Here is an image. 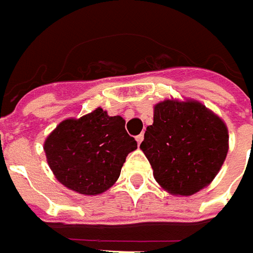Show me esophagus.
<instances>
[{"label": "esophagus", "instance_id": "1", "mask_svg": "<svg viewBox=\"0 0 253 253\" xmlns=\"http://www.w3.org/2000/svg\"><path fill=\"white\" fill-rule=\"evenodd\" d=\"M142 141H143V133H139V135L136 136V142H138V143L141 145Z\"/></svg>", "mask_w": 253, "mask_h": 253}]
</instances>
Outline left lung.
<instances>
[{"mask_svg":"<svg viewBox=\"0 0 253 253\" xmlns=\"http://www.w3.org/2000/svg\"><path fill=\"white\" fill-rule=\"evenodd\" d=\"M141 149L163 189L191 196L221 169L228 152V129L200 102L166 100L155 105Z\"/></svg>","mask_w":253,"mask_h":253,"instance_id":"1","label":"left lung"}]
</instances>
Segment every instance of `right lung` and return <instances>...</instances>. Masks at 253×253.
Masks as SVG:
<instances>
[{"instance_id": "1", "label": "right lung", "mask_w": 253, "mask_h": 253, "mask_svg": "<svg viewBox=\"0 0 253 253\" xmlns=\"http://www.w3.org/2000/svg\"><path fill=\"white\" fill-rule=\"evenodd\" d=\"M138 148L120 115L97 108L79 120L60 122L44 142L47 163L67 189L104 193L118 180L128 153Z\"/></svg>"}]
</instances>
